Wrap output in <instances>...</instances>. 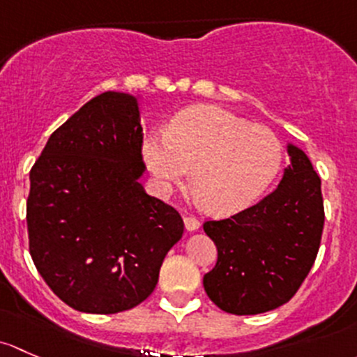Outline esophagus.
<instances>
[{
	"label": "esophagus",
	"instance_id": "obj_1",
	"mask_svg": "<svg viewBox=\"0 0 357 357\" xmlns=\"http://www.w3.org/2000/svg\"><path fill=\"white\" fill-rule=\"evenodd\" d=\"M183 225H185V229L189 230V232H194V230L199 229L201 222L196 216H183Z\"/></svg>",
	"mask_w": 357,
	"mask_h": 357
}]
</instances>
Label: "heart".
<instances>
[{"instance_id":"1","label":"heart","mask_w":357,"mask_h":357,"mask_svg":"<svg viewBox=\"0 0 357 357\" xmlns=\"http://www.w3.org/2000/svg\"><path fill=\"white\" fill-rule=\"evenodd\" d=\"M142 156L161 192L183 182L192 167L197 199L206 201L209 211L230 215L258 201L271 185L284 148L270 128L220 106L199 105L175 115L167 134H149Z\"/></svg>"}]
</instances>
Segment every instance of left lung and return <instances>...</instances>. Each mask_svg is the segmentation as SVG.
<instances>
[{
	"label": "left lung",
	"instance_id": "obj_1",
	"mask_svg": "<svg viewBox=\"0 0 357 357\" xmlns=\"http://www.w3.org/2000/svg\"><path fill=\"white\" fill-rule=\"evenodd\" d=\"M292 163L277 189L225 220L204 222L218 259L204 275L209 299L230 314H259L289 303L313 266L325 209L307 156L289 146Z\"/></svg>",
	"mask_w": 357,
	"mask_h": 357
}]
</instances>
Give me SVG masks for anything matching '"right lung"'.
<instances>
[{
    "instance_id": "obj_1",
    "label": "right lung",
    "mask_w": 357,
    "mask_h": 357,
    "mask_svg": "<svg viewBox=\"0 0 357 357\" xmlns=\"http://www.w3.org/2000/svg\"><path fill=\"white\" fill-rule=\"evenodd\" d=\"M137 99L108 91L51 134L31 170L29 251L50 289L82 313L148 299L183 234L175 208L148 196Z\"/></svg>"
}]
</instances>
